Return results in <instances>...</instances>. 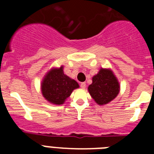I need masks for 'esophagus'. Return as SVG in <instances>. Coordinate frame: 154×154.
Instances as JSON below:
<instances>
[{
	"instance_id": "obj_1",
	"label": "esophagus",
	"mask_w": 154,
	"mask_h": 154,
	"mask_svg": "<svg viewBox=\"0 0 154 154\" xmlns=\"http://www.w3.org/2000/svg\"><path fill=\"white\" fill-rule=\"evenodd\" d=\"M80 86H81L82 89H85V86H86V85H85V82H82V83L80 84Z\"/></svg>"
}]
</instances>
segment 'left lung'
Segmentation results:
<instances>
[{
  "mask_svg": "<svg viewBox=\"0 0 154 154\" xmlns=\"http://www.w3.org/2000/svg\"><path fill=\"white\" fill-rule=\"evenodd\" d=\"M119 83L109 69H100L92 77V83L88 87L90 96L97 104L105 105L115 99L119 92Z\"/></svg>",
  "mask_w": 154,
  "mask_h": 154,
  "instance_id": "left-lung-1",
  "label": "left lung"
}]
</instances>
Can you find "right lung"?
<instances>
[{
	"label": "right lung",
	"instance_id": "right-lung-1",
	"mask_svg": "<svg viewBox=\"0 0 154 154\" xmlns=\"http://www.w3.org/2000/svg\"><path fill=\"white\" fill-rule=\"evenodd\" d=\"M79 85L75 80L64 74L63 66L53 68L48 71L42 80L41 89L45 99L49 103L62 105L72 91Z\"/></svg>",
	"mask_w": 154,
	"mask_h": 154
}]
</instances>
